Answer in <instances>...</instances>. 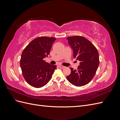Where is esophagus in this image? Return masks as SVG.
Segmentation results:
<instances>
[{
    "label": "esophagus",
    "mask_w": 120,
    "mask_h": 120,
    "mask_svg": "<svg viewBox=\"0 0 120 120\" xmlns=\"http://www.w3.org/2000/svg\"><path fill=\"white\" fill-rule=\"evenodd\" d=\"M59 67L60 68H66V67H65L64 66H61V65H59Z\"/></svg>",
    "instance_id": "obj_1"
}]
</instances>
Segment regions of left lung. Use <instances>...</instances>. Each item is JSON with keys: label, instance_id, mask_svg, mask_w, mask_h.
Masks as SVG:
<instances>
[{"label": "left lung", "instance_id": "1", "mask_svg": "<svg viewBox=\"0 0 120 120\" xmlns=\"http://www.w3.org/2000/svg\"><path fill=\"white\" fill-rule=\"evenodd\" d=\"M73 50V57L79 60L77 70L71 68V73L67 76L68 81L77 86L88 84L95 76L99 65V55L96 47L89 40L81 36L67 38Z\"/></svg>", "mask_w": 120, "mask_h": 120}]
</instances>
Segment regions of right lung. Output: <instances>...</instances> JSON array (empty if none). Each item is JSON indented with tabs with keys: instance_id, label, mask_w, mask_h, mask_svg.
Returning <instances> with one entry per match:
<instances>
[{
	"instance_id": "right-lung-1",
	"label": "right lung",
	"mask_w": 120,
	"mask_h": 120,
	"mask_svg": "<svg viewBox=\"0 0 120 120\" xmlns=\"http://www.w3.org/2000/svg\"><path fill=\"white\" fill-rule=\"evenodd\" d=\"M54 38L39 37L32 41L21 54L20 66L25 80L32 86L42 87L52 79L56 68L43 60L49 54Z\"/></svg>"
}]
</instances>
